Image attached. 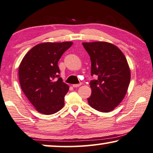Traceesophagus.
<instances>
[{
  "mask_svg": "<svg viewBox=\"0 0 153 153\" xmlns=\"http://www.w3.org/2000/svg\"><path fill=\"white\" fill-rule=\"evenodd\" d=\"M81 85V83H80V84H74V85H72V87H73V88H79V87H80Z\"/></svg>",
  "mask_w": 153,
  "mask_h": 153,
  "instance_id": "esophagus-1",
  "label": "esophagus"
}]
</instances>
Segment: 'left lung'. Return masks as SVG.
Listing matches in <instances>:
<instances>
[{
	"instance_id": "8db88e82",
	"label": "left lung",
	"mask_w": 153,
	"mask_h": 153,
	"mask_svg": "<svg viewBox=\"0 0 153 153\" xmlns=\"http://www.w3.org/2000/svg\"><path fill=\"white\" fill-rule=\"evenodd\" d=\"M83 45L90 56L91 76H98L90 82L89 105L98 111H111L127 92L131 80L127 60L120 49L109 42H83Z\"/></svg>"
}]
</instances>
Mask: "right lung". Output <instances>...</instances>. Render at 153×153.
<instances>
[{
    "instance_id": "add662e5",
    "label": "right lung",
    "mask_w": 153,
    "mask_h": 153,
    "mask_svg": "<svg viewBox=\"0 0 153 153\" xmlns=\"http://www.w3.org/2000/svg\"><path fill=\"white\" fill-rule=\"evenodd\" d=\"M72 44V42L39 44L26 54L20 63L18 74L21 89L39 113L53 114L64 106V96L69 86L59 77L57 64Z\"/></svg>"
}]
</instances>
